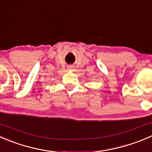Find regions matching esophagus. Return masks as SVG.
Listing matches in <instances>:
<instances>
[{"mask_svg": "<svg viewBox=\"0 0 152 152\" xmlns=\"http://www.w3.org/2000/svg\"><path fill=\"white\" fill-rule=\"evenodd\" d=\"M73 69H74V67H73V65H69L68 66V70H73Z\"/></svg>", "mask_w": 152, "mask_h": 152, "instance_id": "1", "label": "esophagus"}]
</instances>
